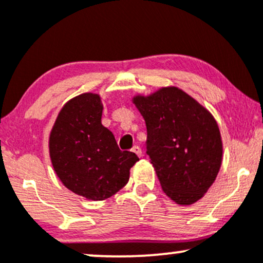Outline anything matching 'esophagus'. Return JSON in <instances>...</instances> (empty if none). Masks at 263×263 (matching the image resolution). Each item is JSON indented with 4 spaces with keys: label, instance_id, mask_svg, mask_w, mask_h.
Returning a JSON list of instances; mask_svg holds the SVG:
<instances>
[{
    "label": "esophagus",
    "instance_id": "34e87169",
    "mask_svg": "<svg viewBox=\"0 0 263 263\" xmlns=\"http://www.w3.org/2000/svg\"><path fill=\"white\" fill-rule=\"evenodd\" d=\"M132 152L136 153V155H137L138 157H142V149L138 146H134V148H132Z\"/></svg>",
    "mask_w": 263,
    "mask_h": 263
}]
</instances>
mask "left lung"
<instances>
[{
    "instance_id": "left-lung-1",
    "label": "left lung",
    "mask_w": 263,
    "mask_h": 263,
    "mask_svg": "<svg viewBox=\"0 0 263 263\" xmlns=\"http://www.w3.org/2000/svg\"><path fill=\"white\" fill-rule=\"evenodd\" d=\"M147 127L146 148L163 192L190 205L208 192L218 176L222 142L215 119L178 87L136 96Z\"/></svg>"
}]
</instances>
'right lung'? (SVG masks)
<instances>
[{"mask_svg":"<svg viewBox=\"0 0 263 263\" xmlns=\"http://www.w3.org/2000/svg\"><path fill=\"white\" fill-rule=\"evenodd\" d=\"M98 93L69 100L49 136V155L57 176L69 190L90 200L112 197L128 182L138 157L121 151L112 132L101 123Z\"/></svg>","mask_w":263,"mask_h":263,"instance_id":"right-lung-1","label":"right lung"}]
</instances>
